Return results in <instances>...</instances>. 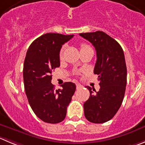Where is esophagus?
Listing matches in <instances>:
<instances>
[{
	"instance_id": "esophagus-1",
	"label": "esophagus",
	"mask_w": 145,
	"mask_h": 145,
	"mask_svg": "<svg viewBox=\"0 0 145 145\" xmlns=\"http://www.w3.org/2000/svg\"><path fill=\"white\" fill-rule=\"evenodd\" d=\"M82 88V85H81L80 84H79V83H77L76 84V88H77V89H79V88Z\"/></svg>"
}]
</instances>
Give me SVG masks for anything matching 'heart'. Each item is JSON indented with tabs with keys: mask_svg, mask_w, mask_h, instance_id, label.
I'll return each mask as SVG.
<instances>
[{
	"mask_svg": "<svg viewBox=\"0 0 145 145\" xmlns=\"http://www.w3.org/2000/svg\"><path fill=\"white\" fill-rule=\"evenodd\" d=\"M90 48V47H89L88 45H85V44H82V45H80V50H84V49H86V48ZM63 49L60 50V57H61L62 56H63Z\"/></svg>",
	"mask_w": 145,
	"mask_h": 145,
	"instance_id": "heart-1",
	"label": "heart"
}]
</instances>
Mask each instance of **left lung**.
<instances>
[{
  "instance_id": "1",
  "label": "left lung",
  "mask_w": 145,
  "mask_h": 145,
  "mask_svg": "<svg viewBox=\"0 0 145 145\" xmlns=\"http://www.w3.org/2000/svg\"><path fill=\"white\" fill-rule=\"evenodd\" d=\"M93 45L97 53L94 73L98 75V92L87 86L89 97L83 105L84 114L92 123L110 120L123 101L127 85V66L119 43L103 31L80 33ZM95 90V93L92 89Z\"/></svg>"
}]
</instances>
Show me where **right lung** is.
Listing matches in <instances>:
<instances>
[{
    "label": "right lung",
    "instance_id": "right-lung-1",
    "mask_svg": "<svg viewBox=\"0 0 145 145\" xmlns=\"http://www.w3.org/2000/svg\"><path fill=\"white\" fill-rule=\"evenodd\" d=\"M74 35L46 33L29 47L23 65V81L27 100L36 116L47 123L56 124L65 118L67 107L76 85L71 82L55 89L52 72L60 67L62 45Z\"/></svg>",
    "mask_w": 145,
    "mask_h": 145
}]
</instances>
